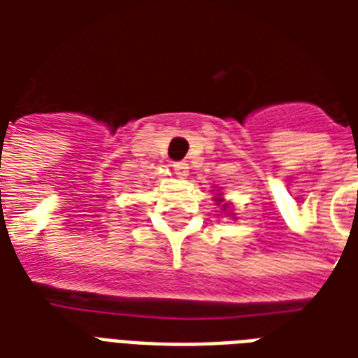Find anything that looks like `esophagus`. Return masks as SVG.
Here are the masks:
<instances>
[{
	"label": "esophagus",
	"mask_w": 358,
	"mask_h": 358,
	"mask_svg": "<svg viewBox=\"0 0 358 358\" xmlns=\"http://www.w3.org/2000/svg\"><path fill=\"white\" fill-rule=\"evenodd\" d=\"M172 169H174V174H176L178 178H186L187 172H189V166H187V163H184V161H180V163H174V164H172Z\"/></svg>",
	"instance_id": "1"
}]
</instances>
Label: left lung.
Here are the masks:
<instances>
[{"label":"left lung","mask_w":358,"mask_h":358,"mask_svg":"<svg viewBox=\"0 0 358 358\" xmlns=\"http://www.w3.org/2000/svg\"><path fill=\"white\" fill-rule=\"evenodd\" d=\"M213 199L217 201V205H220V210H222V213H226L228 217L236 218V213H234V209H232V203L224 201V194H220V192L217 189V194H215V197H213Z\"/></svg>","instance_id":"obj_1"}]
</instances>
